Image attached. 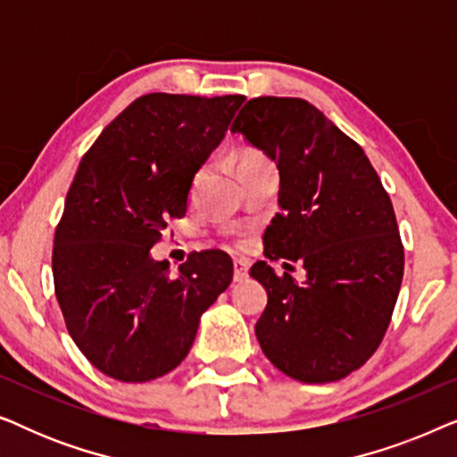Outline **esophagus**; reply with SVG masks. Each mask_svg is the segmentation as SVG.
Wrapping results in <instances>:
<instances>
[{"instance_id": "34e87169", "label": "esophagus", "mask_w": 457, "mask_h": 457, "mask_svg": "<svg viewBox=\"0 0 457 457\" xmlns=\"http://www.w3.org/2000/svg\"><path fill=\"white\" fill-rule=\"evenodd\" d=\"M233 268H235V272H233L235 283H241V280L247 278V272H249V262H247V260L237 258V260L233 262Z\"/></svg>"}]
</instances>
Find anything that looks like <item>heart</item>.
<instances>
[{
    "label": "heart",
    "instance_id": "obj_1",
    "mask_svg": "<svg viewBox=\"0 0 457 457\" xmlns=\"http://www.w3.org/2000/svg\"><path fill=\"white\" fill-rule=\"evenodd\" d=\"M264 162H268V160H266L264 155H262V154L247 152V154H243V155H241L239 162H237V168H241V166H252V164H264ZM204 172H205V168H204V170H199V172H197L195 180H193V189H197V185H199V180H202Z\"/></svg>",
    "mask_w": 457,
    "mask_h": 457
}]
</instances>
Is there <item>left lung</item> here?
I'll use <instances>...</instances> for the list:
<instances>
[{
    "mask_svg": "<svg viewBox=\"0 0 457 457\" xmlns=\"http://www.w3.org/2000/svg\"><path fill=\"white\" fill-rule=\"evenodd\" d=\"M230 133L280 174V212L264 233V255L305 268L297 285L264 260L252 266L268 293L255 324L262 352L302 383L345 378L378 349L402 287L389 193L364 149L305 99H249Z\"/></svg>",
    "mask_w": 457,
    "mask_h": 457,
    "instance_id": "left-lung-1",
    "label": "left lung"
}]
</instances>
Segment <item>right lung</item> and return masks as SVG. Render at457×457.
<instances>
[{
    "label": "right lung",
    "mask_w": 457,
    "mask_h": 457,
    "mask_svg": "<svg viewBox=\"0 0 457 457\" xmlns=\"http://www.w3.org/2000/svg\"><path fill=\"white\" fill-rule=\"evenodd\" d=\"M243 96L149 93L80 160L55 228V297L72 341L105 377L145 383L187 358L199 318L233 280L220 249L172 277L152 247L183 218L193 179L224 139Z\"/></svg>",
    "instance_id": "add662e5"
}]
</instances>
